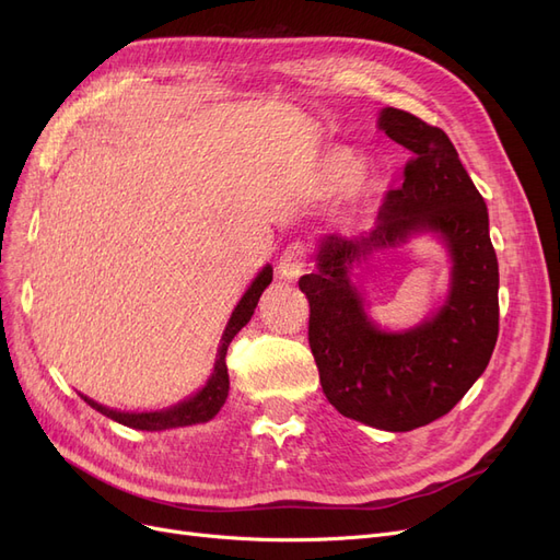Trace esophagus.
<instances>
[{
	"label": "esophagus",
	"mask_w": 560,
	"mask_h": 560,
	"mask_svg": "<svg viewBox=\"0 0 560 560\" xmlns=\"http://www.w3.org/2000/svg\"><path fill=\"white\" fill-rule=\"evenodd\" d=\"M306 264H308V247L303 243H292L280 254L278 276L284 280H296L303 273Z\"/></svg>",
	"instance_id": "34e87169"
}]
</instances>
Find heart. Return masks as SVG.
Returning <instances> with one entry per match:
<instances>
[{"label": "heart", "instance_id": "obj_1", "mask_svg": "<svg viewBox=\"0 0 560 560\" xmlns=\"http://www.w3.org/2000/svg\"><path fill=\"white\" fill-rule=\"evenodd\" d=\"M348 167H350V159H336V163H334V173H336V177L338 175H343L346 171H348Z\"/></svg>", "mask_w": 560, "mask_h": 560}]
</instances>
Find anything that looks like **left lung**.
<instances>
[{
	"label": "left lung",
	"mask_w": 560,
	"mask_h": 560,
	"mask_svg": "<svg viewBox=\"0 0 560 560\" xmlns=\"http://www.w3.org/2000/svg\"><path fill=\"white\" fill-rule=\"evenodd\" d=\"M378 126L411 151L404 184L385 194L366 235H327L317 270L299 287L311 306L308 343L329 404L364 425L409 432L446 416L483 374L500 329V276L483 196L448 135L395 107L381 112ZM418 230H432L447 243L452 292L432 320L389 335L368 319L349 268Z\"/></svg>",
	"instance_id": "obj_1"
}]
</instances>
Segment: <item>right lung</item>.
Segmentation results:
<instances>
[{"instance_id":"add662e5","label":"right lung","mask_w":560,"mask_h":560,"mask_svg":"<svg viewBox=\"0 0 560 560\" xmlns=\"http://www.w3.org/2000/svg\"><path fill=\"white\" fill-rule=\"evenodd\" d=\"M270 280H273V268L266 266L261 273L254 278V282L249 284V290L245 292V296L241 299L238 306H235L229 325L224 329V336H222V346H219L217 350V362H214V371L210 381L206 383V387L198 389V393L189 399H184L175 406H171V409L165 411H149V413H126V411H114V409H107V406L97 404L89 397L86 404H91L95 411H100L103 416L121 422V425H128V428H135V430H171V428H186V425H196V422H208L210 418H214L219 413V409H222L226 397H229V369H226V350L233 341V336L238 334L249 317L254 315V308H257L259 303V296L261 292L266 290V287L270 284Z\"/></svg>"}]
</instances>
